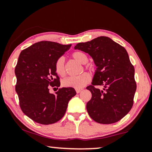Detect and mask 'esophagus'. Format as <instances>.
Instances as JSON below:
<instances>
[{"instance_id": "1", "label": "esophagus", "mask_w": 152, "mask_h": 152, "mask_svg": "<svg viewBox=\"0 0 152 152\" xmlns=\"http://www.w3.org/2000/svg\"><path fill=\"white\" fill-rule=\"evenodd\" d=\"M82 91V88H77V89H76V92H77V93H80Z\"/></svg>"}]
</instances>
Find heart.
Wrapping results in <instances>:
<instances>
[{"mask_svg": "<svg viewBox=\"0 0 152 152\" xmlns=\"http://www.w3.org/2000/svg\"><path fill=\"white\" fill-rule=\"evenodd\" d=\"M72 57L73 59L81 64H86L88 62V57L84 53L81 51L75 52L72 53ZM56 72L59 76L64 77L66 75L65 61L64 57H59L55 63ZM91 80V77L88 73L84 72L78 76H71L66 78L62 84L66 87H72L75 88H82V87L88 84Z\"/></svg>", "mask_w": 152, "mask_h": 152, "instance_id": "obj_1", "label": "heart"}]
</instances>
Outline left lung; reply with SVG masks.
I'll return each mask as SVG.
<instances>
[{
    "label": "left lung",
    "instance_id": "left-lung-1",
    "mask_svg": "<svg viewBox=\"0 0 152 152\" xmlns=\"http://www.w3.org/2000/svg\"><path fill=\"white\" fill-rule=\"evenodd\" d=\"M74 48L88 53L97 67L91 85L86 87L92 94L86 104L88 115L100 124L119 121L132 109L136 90L134 67L127 52L107 37L79 43Z\"/></svg>",
    "mask_w": 152,
    "mask_h": 152
}]
</instances>
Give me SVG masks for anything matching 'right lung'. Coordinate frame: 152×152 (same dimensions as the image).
<instances>
[{"instance_id":"1","label":"right lung","mask_w":152,"mask_h":152,"mask_svg":"<svg viewBox=\"0 0 152 152\" xmlns=\"http://www.w3.org/2000/svg\"><path fill=\"white\" fill-rule=\"evenodd\" d=\"M70 47L40 41L20 53L15 68L16 92L22 111L37 123L50 124L61 120L68 102L76 95L72 87L62 88L55 94L49 91V85L60 86L55 63Z\"/></svg>"}]
</instances>
